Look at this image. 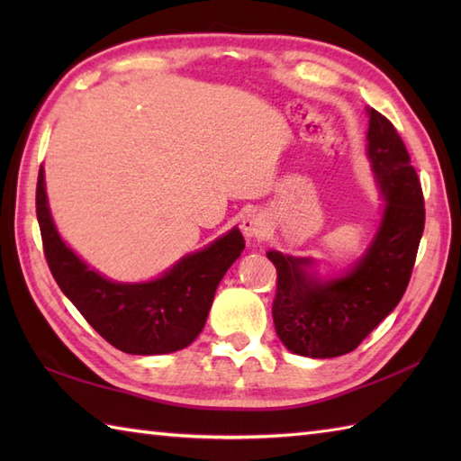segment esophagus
Returning a JSON list of instances; mask_svg holds the SVG:
<instances>
[{
  "instance_id": "esophagus-1",
  "label": "esophagus",
  "mask_w": 461,
  "mask_h": 461,
  "mask_svg": "<svg viewBox=\"0 0 461 461\" xmlns=\"http://www.w3.org/2000/svg\"><path fill=\"white\" fill-rule=\"evenodd\" d=\"M241 230L246 233L248 240H263L267 233V221H266V215L259 213V212H248L243 215V221H241Z\"/></svg>"
}]
</instances>
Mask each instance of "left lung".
<instances>
[{"label": "left lung", "mask_w": 461, "mask_h": 461, "mask_svg": "<svg viewBox=\"0 0 461 461\" xmlns=\"http://www.w3.org/2000/svg\"><path fill=\"white\" fill-rule=\"evenodd\" d=\"M368 158L386 205L380 228L357 266L321 281L307 258L267 251L277 269L273 322L291 352L332 358L355 350L402 299L424 233V195L394 124L368 109Z\"/></svg>", "instance_id": "obj_1"}]
</instances>
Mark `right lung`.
I'll return each instance as SVG.
<instances>
[{
    "mask_svg": "<svg viewBox=\"0 0 461 461\" xmlns=\"http://www.w3.org/2000/svg\"><path fill=\"white\" fill-rule=\"evenodd\" d=\"M37 221L47 266L57 285L86 322L129 355H166L200 335L225 271L246 248L241 231L230 230L212 246L182 258L149 283H114L99 276L65 246L47 205L43 168L37 176Z\"/></svg>",
    "mask_w": 461,
    "mask_h": 461,
    "instance_id": "right-lung-1",
    "label": "right lung"
}]
</instances>
